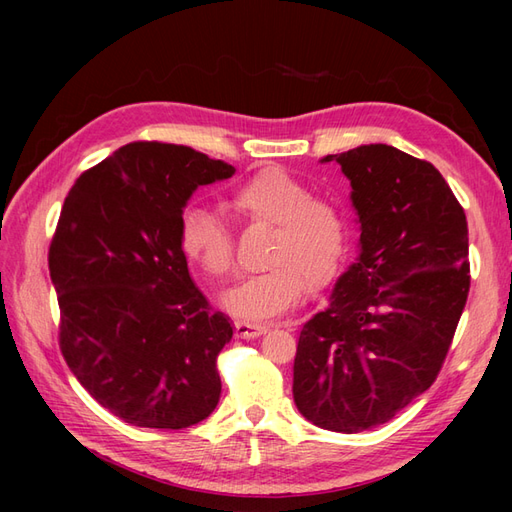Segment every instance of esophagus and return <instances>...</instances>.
Wrapping results in <instances>:
<instances>
[{"mask_svg": "<svg viewBox=\"0 0 512 512\" xmlns=\"http://www.w3.org/2000/svg\"><path fill=\"white\" fill-rule=\"evenodd\" d=\"M235 333H237V337L252 339V337H260L262 333H267V327H265V324H250V322L237 320L235 322Z\"/></svg>", "mask_w": 512, "mask_h": 512, "instance_id": "obj_1", "label": "esophagus"}]
</instances>
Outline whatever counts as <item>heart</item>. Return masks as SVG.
I'll list each match as a JSON object with an SVG mask.
<instances>
[{
  "label": "heart",
  "mask_w": 512,
  "mask_h": 512,
  "mask_svg": "<svg viewBox=\"0 0 512 512\" xmlns=\"http://www.w3.org/2000/svg\"><path fill=\"white\" fill-rule=\"evenodd\" d=\"M239 218L273 226L265 273L245 277L222 294V305L237 318L267 322L286 314L305 290L329 288L348 258V224L342 209L318 198L282 168H262L228 196ZM179 250L211 277H226L235 260V241L226 222L209 207L181 213Z\"/></svg>",
  "instance_id": "1"
}]
</instances>
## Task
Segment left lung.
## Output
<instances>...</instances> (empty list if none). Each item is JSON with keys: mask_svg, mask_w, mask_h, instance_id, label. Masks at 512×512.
Listing matches in <instances>:
<instances>
[{"mask_svg": "<svg viewBox=\"0 0 512 512\" xmlns=\"http://www.w3.org/2000/svg\"><path fill=\"white\" fill-rule=\"evenodd\" d=\"M337 162L359 215V258L307 320L292 397L322 429H374L438 378L470 290L468 222L440 170L391 145Z\"/></svg>", "mask_w": 512, "mask_h": 512, "instance_id": "obj_1", "label": "left lung"}]
</instances>
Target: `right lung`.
<instances>
[{"label": "right lung", "instance_id": "obj_1", "mask_svg": "<svg viewBox=\"0 0 512 512\" xmlns=\"http://www.w3.org/2000/svg\"><path fill=\"white\" fill-rule=\"evenodd\" d=\"M232 175L190 147L141 141L85 170L64 200L49 250L59 348L130 425L185 429L218 406L232 324L192 282L179 220L198 185Z\"/></svg>", "mask_w": 512, "mask_h": 512}]
</instances>
